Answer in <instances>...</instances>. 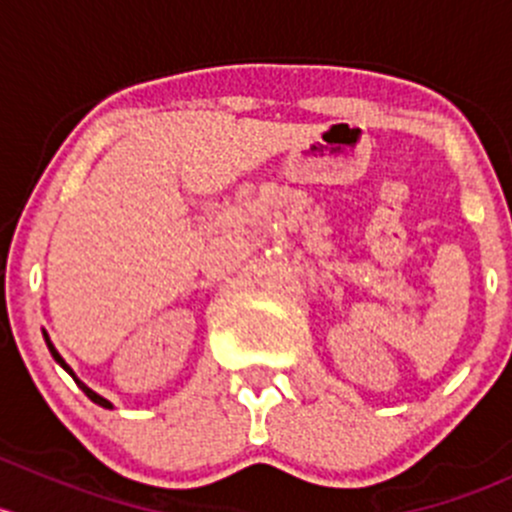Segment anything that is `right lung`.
I'll use <instances>...</instances> for the list:
<instances>
[{
  "label": "right lung",
  "instance_id": "obj_1",
  "mask_svg": "<svg viewBox=\"0 0 512 512\" xmlns=\"http://www.w3.org/2000/svg\"><path fill=\"white\" fill-rule=\"evenodd\" d=\"M44 342H46V347H49V352H51V356H54V361H56V364H59V366H61V369H64V371H66V374H71V379H74V381H76V384H79V389H81V391H84V394H86V396H89V399H91V401H94V404H98V406H103V409H113V404H111V401H108V399H103V396H101V394H96V391H94V389H89V386H86V384H84V381H81V379H79V376H76V374H74V369H71V366H69V364H66V361H64V356H61L59 352H56V347H54V344H51L49 334H46V332H44Z\"/></svg>",
  "mask_w": 512,
  "mask_h": 512
}]
</instances>
